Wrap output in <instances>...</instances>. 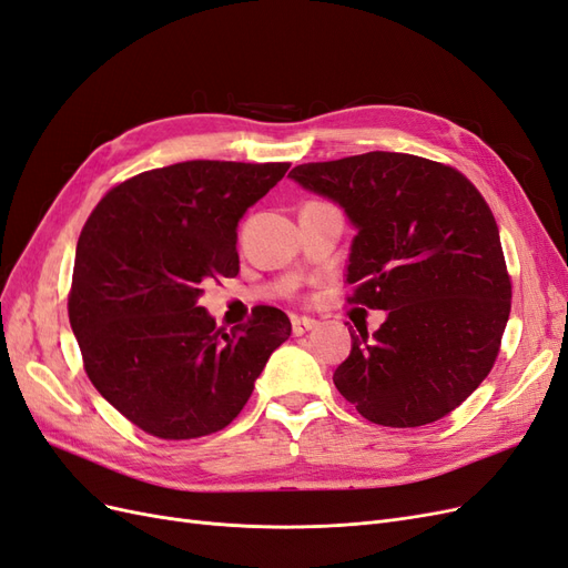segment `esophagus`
<instances>
[{
    "mask_svg": "<svg viewBox=\"0 0 568 568\" xmlns=\"http://www.w3.org/2000/svg\"><path fill=\"white\" fill-rule=\"evenodd\" d=\"M291 329H294V336H303L305 332L317 329V320L311 317H291Z\"/></svg>",
    "mask_w": 568,
    "mask_h": 568,
    "instance_id": "esophagus-1",
    "label": "esophagus"
}]
</instances>
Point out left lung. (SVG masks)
<instances>
[{"instance_id":"obj_1","label":"left lung","mask_w":568,"mask_h":568,"mask_svg":"<svg viewBox=\"0 0 568 568\" xmlns=\"http://www.w3.org/2000/svg\"><path fill=\"white\" fill-rule=\"evenodd\" d=\"M291 180L346 213L351 301L386 311L374 334L348 329L338 393L382 426L445 417L488 376L509 320L511 284L488 203L455 168L409 153L303 163Z\"/></svg>"}]
</instances>
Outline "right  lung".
Returning <instances> with one entry per match:
<instances>
[{"instance_id":"right-lung-1","label":"right lung","mask_w":568,"mask_h":568,"mask_svg":"<svg viewBox=\"0 0 568 568\" xmlns=\"http://www.w3.org/2000/svg\"><path fill=\"white\" fill-rule=\"evenodd\" d=\"M288 163L184 161L136 175L99 201L75 248L68 317L94 388L142 432L184 440L244 409L272 351L291 336L257 305L215 329L203 286L236 277V227Z\"/></svg>"}]
</instances>
